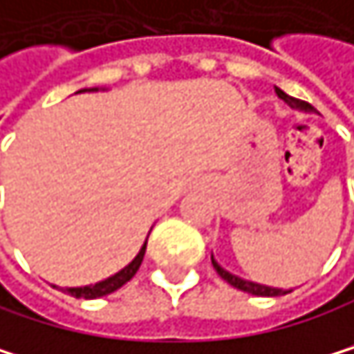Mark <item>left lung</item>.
<instances>
[{"mask_svg":"<svg viewBox=\"0 0 354 354\" xmlns=\"http://www.w3.org/2000/svg\"><path fill=\"white\" fill-rule=\"evenodd\" d=\"M277 95H279V99H283L285 103H289V105L295 107V109L313 111V105H310V103H306V101H302V99H293V97L285 95V93L281 91V88H277ZM211 261H213V268L217 270V274H219L225 283H230V285L236 287V289H241V291H247V293H253V295H268V297H270V295H285V293H289V291H283V289H274V287L257 285V283H251V281H243V279H239V277H234V274L225 272L215 259H211Z\"/></svg>","mask_w":354,"mask_h":354,"instance_id":"obj_1","label":"left lung"}]
</instances>
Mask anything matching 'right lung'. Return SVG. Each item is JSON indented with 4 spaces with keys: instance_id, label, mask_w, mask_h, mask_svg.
Listing matches in <instances>:
<instances>
[{
    "instance_id": "obj_1",
    "label": "right lung",
    "mask_w": 354,
    "mask_h": 354,
    "mask_svg": "<svg viewBox=\"0 0 354 354\" xmlns=\"http://www.w3.org/2000/svg\"><path fill=\"white\" fill-rule=\"evenodd\" d=\"M145 247H147V243L141 247L139 255L129 263L127 268H122L118 274H113V277H109V279H105V281H101V283H97V285L71 287V289H65V291H69L73 297H84V299H95V297H103V295H107V293H113L115 289H120L122 285L129 283V281L137 274V270H139V266H141V261H143V255H145Z\"/></svg>"
}]
</instances>
